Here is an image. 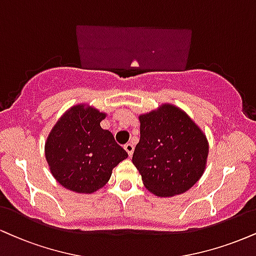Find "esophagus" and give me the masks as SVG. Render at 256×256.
<instances>
[{
	"label": "esophagus",
	"instance_id": "34e87169",
	"mask_svg": "<svg viewBox=\"0 0 256 256\" xmlns=\"http://www.w3.org/2000/svg\"><path fill=\"white\" fill-rule=\"evenodd\" d=\"M124 149L126 150V152H128V155H132V154H134V144L132 143H126L125 146H124Z\"/></svg>",
	"mask_w": 256,
	"mask_h": 256
}]
</instances>
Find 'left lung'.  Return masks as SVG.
Masks as SVG:
<instances>
[{
	"mask_svg": "<svg viewBox=\"0 0 256 256\" xmlns=\"http://www.w3.org/2000/svg\"><path fill=\"white\" fill-rule=\"evenodd\" d=\"M140 138L132 162L144 186L158 196L188 190L204 173L208 154L205 134L173 104L140 116Z\"/></svg>",
	"mask_w": 256,
	"mask_h": 256,
	"instance_id": "obj_1",
	"label": "left lung"
}]
</instances>
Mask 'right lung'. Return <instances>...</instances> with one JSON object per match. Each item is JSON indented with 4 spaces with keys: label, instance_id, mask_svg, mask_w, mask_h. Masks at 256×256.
<instances>
[{
    "label": "right lung",
    "instance_id": "1",
    "mask_svg": "<svg viewBox=\"0 0 256 256\" xmlns=\"http://www.w3.org/2000/svg\"><path fill=\"white\" fill-rule=\"evenodd\" d=\"M106 114L78 104L58 120L45 143V158L54 178L66 188L93 193L104 187L112 169L128 152L100 122Z\"/></svg>",
    "mask_w": 256,
    "mask_h": 256
}]
</instances>
